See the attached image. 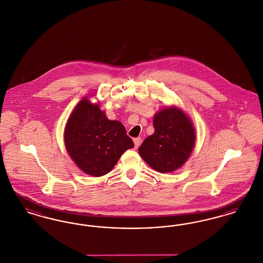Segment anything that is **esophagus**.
Returning a JSON list of instances; mask_svg holds the SVG:
<instances>
[{"label": "esophagus", "mask_w": 263, "mask_h": 263, "mask_svg": "<svg viewBox=\"0 0 263 263\" xmlns=\"http://www.w3.org/2000/svg\"><path fill=\"white\" fill-rule=\"evenodd\" d=\"M141 138H135L134 139V145H135V149H138L139 146L141 145Z\"/></svg>", "instance_id": "34e87169"}]
</instances>
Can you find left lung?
<instances>
[{
	"label": "left lung",
	"mask_w": 263,
	"mask_h": 263,
	"mask_svg": "<svg viewBox=\"0 0 263 263\" xmlns=\"http://www.w3.org/2000/svg\"><path fill=\"white\" fill-rule=\"evenodd\" d=\"M153 135L139 148L142 159L159 173H172L186 163L195 145L193 122L175 105L159 110L154 116Z\"/></svg>",
	"instance_id": "1"
}]
</instances>
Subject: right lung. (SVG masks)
<instances>
[{
  "label": "right lung",
  "instance_id": "obj_1",
  "mask_svg": "<svg viewBox=\"0 0 263 263\" xmlns=\"http://www.w3.org/2000/svg\"><path fill=\"white\" fill-rule=\"evenodd\" d=\"M88 97L80 100L71 113L64 130V142L77 166L86 175L99 177L108 174L134 143L127 136L123 124L109 120L100 103H92Z\"/></svg>",
  "mask_w": 263,
  "mask_h": 263
}]
</instances>
